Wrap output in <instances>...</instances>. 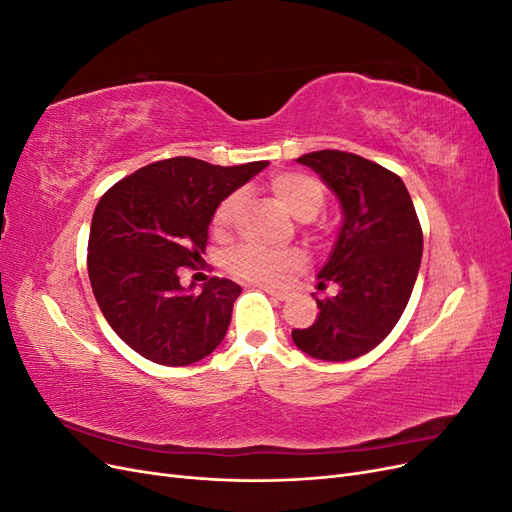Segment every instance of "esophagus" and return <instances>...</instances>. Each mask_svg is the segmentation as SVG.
I'll return each instance as SVG.
<instances>
[{
	"label": "esophagus",
	"mask_w": 512,
	"mask_h": 512,
	"mask_svg": "<svg viewBox=\"0 0 512 512\" xmlns=\"http://www.w3.org/2000/svg\"><path fill=\"white\" fill-rule=\"evenodd\" d=\"M262 290H265L269 297H273V299H277V301H286L288 297H290V292L288 290H282V288H275V286H260Z\"/></svg>",
	"instance_id": "obj_1"
}]
</instances>
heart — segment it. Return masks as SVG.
I'll list each match as a JSON object with an SVG mask.
<instances>
[{
    "label": "heart",
    "instance_id": "obj_1",
    "mask_svg": "<svg viewBox=\"0 0 512 512\" xmlns=\"http://www.w3.org/2000/svg\"><path fill=\"white\" fill-rule=\"evenodd\" d=\"M269 192L275 203L280 205L294 220H312L324 203V188L309 175L303 173H280L269 181ZM239 211V196L230 194L215 207L211 228L218 237H226L235 224ZM299 252H267L258 247L245 245L228 258V269L232 275L247 282L277 286L284 284L288 277L301 267Z\"/></svg>",
    "mask_w": 512,
    "mask_h": 512
}]
</instances>
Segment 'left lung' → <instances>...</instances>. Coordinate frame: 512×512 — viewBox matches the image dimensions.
Wrapping results in <instances>:
<instances>
[{"instance_id":"obj_1","label":"left lung","mask_w":512,"mask_h":512,"mask_svg":"<svg viewBox=\"0 0 512 512\" xmlns=\"http://www.w3.org/2000/svg\"><path fill=\"white\" fill-rule=\"evenodd\" d=\"M337 196L342 228L318 273V290L335 284L312 327L292 342L320 361H350L374 350L404 314L423 256V230L412 198L391 170L346 151L297 158Z\"/></svg>"}]
</instances>
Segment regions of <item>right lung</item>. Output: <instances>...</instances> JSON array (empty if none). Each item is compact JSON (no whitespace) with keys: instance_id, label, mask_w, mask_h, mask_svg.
<instances>
[{"instance_id":"right-lung-1","label":"right lung","mask_w":512,"mask_h":512,"mask_svg":"<svg viewBox=\"0 0 512 512\" xmlns=\"http://www.w3.org/2000/svg\"><path fill=\"white\" fill-rule=\"evenodd\" d=\"M267 166L170 158L100 198L87 247L91 290L111 329L145 359L192 365L222 344L241 286L211 277L194 294L179 269L203 258L215 207Z\"/></svg>"}]
</instances>
